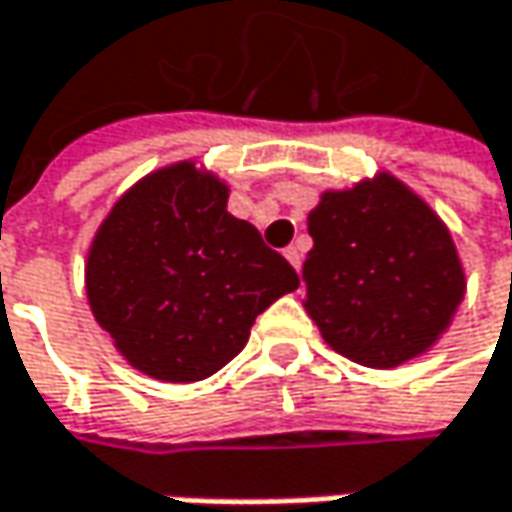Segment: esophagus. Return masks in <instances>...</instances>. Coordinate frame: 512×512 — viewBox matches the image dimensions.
Here are the masks:
<instances>
[{"label": "esophagus", "mask_w": 512, "mask_h": 512, "mask_svg": "<svg viewBox=\"0 0 512 512\" xmlns=\"http://www.w3.org/2000/svg\"><path fill=\"white\" fill-rule=\"evenodd\" d=\"M284 257L293 263V269H296V272L302 269V249H299V246H287V249H284Z\"/></svg>", "instance_id": "esophagus-1"}]
</instances>
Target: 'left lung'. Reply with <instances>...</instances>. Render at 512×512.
Returning a JSON list of instances; mask_svg holds the SVG:
<instances>
[{"instance_id": "1", "label": "left lung", "mask_w": 512, "mask_h": 512, "mask_svg": "<svg viewBox=\"0 0 512 512\" xmlns=\"http://www.w3.org/2000/svg\"><path fill=\"white\" fill-rule=\"evenodd\" d=\"M307 231L304 310L331 349L395 369L445 334L466 293L463 263L445 222L395 175L325 190Z\"/></svg>"}]
</instances>
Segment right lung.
<instances>
[{"label": "right lung", "mask_w": 512, "mask_h": 512, "mask_svg": "<svg viewBox=\"0 0 512 512\" xmlns=\"http://www.w3.org/2000/svg\"><path fill=\"white\" fill-rule=\"evenodd\" d=\"M87 302L143 375L193 384L234 360L255 319L299 287L252 222L228 213V184L196 161L149 172L99 225Z\"/></svg>", "instance_id": "right-lung-1"}]
</instances>
